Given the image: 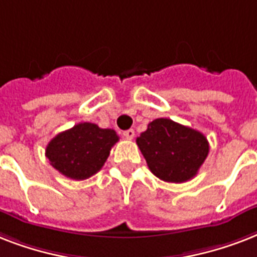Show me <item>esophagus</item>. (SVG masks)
Segmentation results:
<instances>
[{
    "mask_svg": "<svg viewBox=\"0 0 257 257\" xmlns=\"http://www.w3.org/2000/svg\"><path fill=\"white\" fill-rule=\"evenodd\" d=\"M122 136H124L125 139H129V140H132L133 137H135V131H133V129H128V131H124V132H122Z\"/></svg>",
    "mask_w": 257,
    "mask_h": 257,
    "instance_id": "obj_1",
    "label": "esophagus"
}]
</instances>
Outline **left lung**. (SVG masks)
Returning a JSON list of instances; mask_svg holds the SVG:
<instances>
[{
	"label": "left lung",
	"instance_id": "obj_1",
	"mask_svg": "<svg viewBox=\"0 0 257 257\" xmlns=\"http://www.w3.org/2000/svg\"><path fill=\"white\" fill-rule=\"evenodd\" d=\"M149 169L168 183L193 179L209 152L207 137L169 118H156L136 140Z\"/></svg>",
	"mask_w": 257,
	"mask_h": 257
}]
</instances>
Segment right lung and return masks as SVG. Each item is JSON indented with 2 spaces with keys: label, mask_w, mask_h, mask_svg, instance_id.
<instances>
[{
  "label": "right lung",
  "mask_w": 257,
  "mask_h": 257,
  "mask_svg": "<svg viewBox=\"0 0 257 257\" xmlns=\"http://www.w3.org/2000/svg\"><path fill=\"white\" fill-rule=\"evenodd\" d=\"M118 141L113 129H102L92 122H80L58 133L46 147L50 165L73 180H85L96 175Z\"/></svg>",
  "instance_id": "right-lung-1"
}]
</instances>
